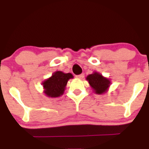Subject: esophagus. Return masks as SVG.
Here are the masks:
<instances>
[{
	"mask_svg": "<svg viewBox=\"0 0 149 149\" xmlns=\"http://www.w3.org/2000/svg\"><path fill=\"white\" fill-rule=\"evenodd\" d=\"M77 79H82L84 77V73H82V74H80V75H77V76H76Z\"/></svg>",
	"mask_w": 149,
	"mask_h": 149,
	"instance_id": "esophagus-1",
	"label": "esophagus"
}]
</instances>
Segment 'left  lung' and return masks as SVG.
Listing matches in <instances>:
<instances>
[{"mask_svg":"<svg viewBox=\"0 0 149 149\" xmlns=\"http://www.w3.org/2000/svg\"><path fill=\"white\" fill-rule=\"evenodd\" d=\"M90 86L94 93L97 94H102L108 91L111 81L109 79L104 77L101 73L98 72H93L86 78Z\"/></svg>","mask_w":149,"mask_h":149,"instance_id":"left-lung-1","label":"left lung"}]
</instances>
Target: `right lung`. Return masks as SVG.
Listing matches in <instances>:
<instances>
[{
  "label": "right lung",
  "mask_w": 149,
  "mask_h": 149,
  "mask_svg": "<svg viewBox=\"0 0 149 149\" xmlns=\"http://www.w3.org/2000/svg\"><path fill=\"white\" fill-rule=\"evenodd\" d=\"M71 73L62 71H55L52 76L42 82L44 94L48 97H59L64 94L66 85L69 79H73Z\"/></svg>",
  "instance_id": "add662e5"
}]
</instances>
